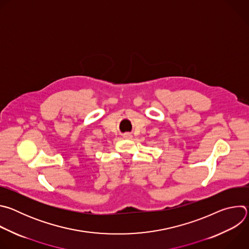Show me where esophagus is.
<instances>
[{"instance_id": "1", "label": "esophagus", "mask_w": 249, "mask_h": 249, "mask_svg": "<svg viewBox=\"0 0 249 249\" xmlns=\"http://www.w3.org/2000/svg\"><path fill=\"white\" fill-rule=\"evenodd\" d=\"M124 137H125V138H127V139H130L132 136H131L130 134H125V135H124Z\"/></svg>"}]
</instances>
